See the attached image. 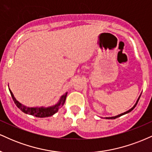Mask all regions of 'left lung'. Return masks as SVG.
<instances>
[{"mask_svg":"<svg viewBox=\"0 0 152 152\" xmlns=\"http://www.w3.org/2000/svg\"><path fill=\"white\" fill-rule=\"evenodd\" d=\"M141 94H142V93L140 94V97H138V99H137V102H136V103H135V104H134V106H133L132 107L131 109H129V110H127V111H126V112H124V113H122V114H120V115H117V116H115V117H104V118H105V119H116V118H117V117H121V116H122V115H126V114L129 113V112H131V111H132V110H134V109L135 107L137 106V103H138V101H139V99H140V96H141Z\"/></svg>","mask_w":152,"mask_h":152,"instance_id":"left-lung-1","label":"left lung"}]
</instances>
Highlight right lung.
I'll use <instances>...</instances> for the list:
<instances>
[{
  "instance_id": "1",
  "label": "right lung",
  "mask_w": 152,
  "mask_h": 152,
  "mask_svg": "<svg viewBox=\"0 0 152 152\" xmlns=\"http://www.w3.org/2000/svg\"><path fill=\"white\" fill-rule=\"evenodd\" d=\"M9 91H10V94H11L12 99H13L16 106H17L21 111L24 112V113L27 114V115H33L36 117H40V118L51 117V116L55 115L56 112H58L59 109L62 107V106H63V104H65L66 97H67V92H65V94H62L58 102L54 105H52V106L33 107H27L26 105L23 104L22 103L19 102L15 99V97H14L13 94H12V91L10 90V88H9Z\"/></svg>"
}]
</instances>
